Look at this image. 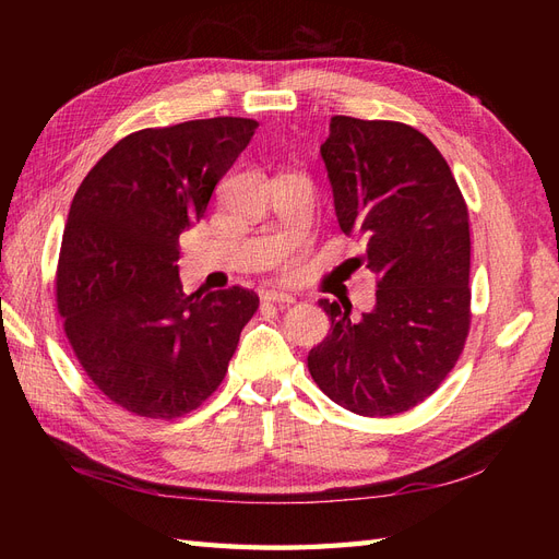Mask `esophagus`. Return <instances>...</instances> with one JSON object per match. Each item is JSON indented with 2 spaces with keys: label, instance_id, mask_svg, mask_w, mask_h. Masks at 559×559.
I'll return each mask as SVG.
<instances>
[{
  "label": "esophagus",
  "instance_id": "34e87169",
  "mask_svg": "<svg viewBox=\"0 0 559 559\" xmlns=\"http://www.w3.org/2000/svg\"><path fill=\"white\" fill-rule=\"evenodd\" d=\"M261 298L265 300V302H275V306H292V302L296 300L292 294H284V292H275V289H270V292H263L261 294Z\"/></svg>",
  "mask_w": 559,
  "mask_h": 559
}]
</instances>
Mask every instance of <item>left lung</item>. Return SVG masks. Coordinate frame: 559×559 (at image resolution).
I'll return each mask as SVG.
<instances>
[{"mask_svg": "<svg viewBox=\"0 0 559 559\" xmlns=\"http://www.w3.org/2000/svg\"><path fill=\"white\" fill-rule=\"evenodd\" d=\"M319 151L341 230L366 242L352 263L378 292L359 321L319 300L331 333L308 354L310 376L349 413H405L441 386L466 343V202L441 151L405 123L333 116Z\"/></svg>", "mask_w": 559, "mask_h": 559, "instance_id": "8db88e82", "label": "left lung"}]
</instances>
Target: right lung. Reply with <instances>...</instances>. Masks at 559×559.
Listing matches in <instances>:
<instances>
[{"mask_svg": "<svg viewBox=\"0 0 559 559\" xmlns=\"http://www.w3.org/2000/svg\"><path fill=\"white\" fill-rule=\"evenodd\" d=\"M259 128L218 116L132 132L81 181L58 261V310L86 376L128 413L175 419L222 384L259 296L183 294L179 235Z\"/></svg>", "mask_w": 559, "mask_h": 559, "instance_id": "1", "label": "right lung"}]
</instances>
